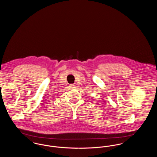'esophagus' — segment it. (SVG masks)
<instances>
[{
  "label": "esophagus",
  "mask_w": 157,
  "mask_h": 157,
  "mask_svg": "<svg viewBox=\"0 0 157 157\" xmlns=\"http://www.w3.org/2000/svg\"><path fill=\"white\" fill-rule=\"evenodd\" d=\"M69 87H70V88H72V89H73V88H75V84H71L70 85H69Z\"/></svg>",
  "instance_id": "1"
}]
</instances>
